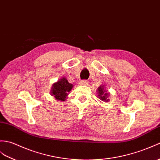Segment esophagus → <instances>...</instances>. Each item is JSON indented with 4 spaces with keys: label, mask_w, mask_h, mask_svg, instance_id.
<instances>
[{
    "label": "esophagus",
    "mask_w": 160,
    "mask_h": 160,
    "mask_svg": "<svg viewBox=\"0 0 160 160\" xmlns=\"http://www.w3.org/2000/svg\"><path fill=\"white\" fill-rule=\"evenodd\" d=\"M88 84V82L87 80H81L80 82V85H87Z\"/></svg>",
    "instance_id": "obj_1"
}]
</instances>
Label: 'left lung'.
I'll use <instances>...</instances> for the list:
<instances>
[{
  "instance_id": "8db88e82",
  "label": "left lung",
  "mask_w": 160,
  "mask_h": 160,
  "mask_svg": "<svg viewBox=\"0 0 160 160\" xmlns=\"http://www.w3.org/2000/svg\"><path fill=\"white\" fill-rule=\"evenodd\" d=\"M97 92L99 99H101L102 101L106 102L110 101V99H108V98L110 97V92H108V90L106 89V86L104 84L100 85L98 88Z\"/></svg>"
}]
</instances>
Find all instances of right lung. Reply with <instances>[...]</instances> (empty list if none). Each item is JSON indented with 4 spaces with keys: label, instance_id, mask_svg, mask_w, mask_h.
Instances as JSON below:
<instances>
[{
    "label": "right lung",
    "instance_id": "1",
    "mask_svg": "<svg viewBox=\"0 0 160 160\" xmlns=\"http://www.w3.org/2000/svg\"><path fill=\"white\" fill-rule=\"evenodd\" d=\"M73 85L69 83L65 77L56 82L52 87L50 95L58 101L63 102L68 98V92L72 91Z\"/></svg>",
    "mask_w": 160,
    "mask_h": 160
}]
</instances>
